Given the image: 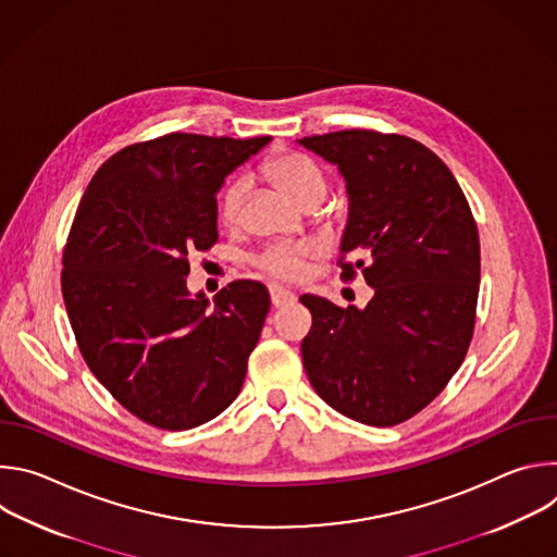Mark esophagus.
Here are the masks:
<instances>
[{
	"instance_id": "esophagus-1",
	"label": "esophagus",
	"mask_w": 557,
	"mask_h": 557,
	"mask_svg": "<svg viewBox=\"0 0 557 557\" xmlns=\"http://www.w3.org/2000/svg\"><path fill=\"white\" fill-rule=\"evenodd\" d=\"M269 293H271V301L275 308H282V306H288L295 301V293H290L288 288H284L280 284H271Z\"/></svg>"
}]
</instances>
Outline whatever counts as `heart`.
I'll return each instance as SVG.
<instances>
[{
	"label": "heart",
	"instance_id": "1",
	"mask_svg": "<svg viewBox=\"0 0 557 557\" xmlns=\"http://www.w3.org/2000/svg\"><path fill=\"white\" fill-rule=\"evenodd\" d=\"M264 176L299 209H312L320 205L329 191V176L320 163H314L310 156L288 151L282 156H275L273 161L267 163ZM247 196V181L233 178L218 196V220L224 226H233L240 220L243 202ZM306 249L301 247H273L267 249L258 264L267 273L282 277V280H295L306 260Z\"/></svg>",
	"mask_w": 557,
	"mask_h": 557
}]
</instances>
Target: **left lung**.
<instances>
[{
  "label": "left lung",
  "mask_w": 557,
  "mask_h": 557,
  "mask_svg": "<svg viewBox=\"0 0 557 557\" xmlns=\"http://www.w3.org/2000/svg\"><path fill=\"white\" fill-rule=\"evenodd\" d=\"M337 165L348 222L342 277L361 269L366 308L301 295L310 385L339 414L374 428L421 412L460 368L481 284L479 228L441 158L414 138L344 129L297 140Z\"/></svg>",
  "instance_id": "1"
}]
</instances>
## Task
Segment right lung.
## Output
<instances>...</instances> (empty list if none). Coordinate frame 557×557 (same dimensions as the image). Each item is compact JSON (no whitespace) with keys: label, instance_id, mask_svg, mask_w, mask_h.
<instances>
[{"label":"right lung","instance_id":"add662e5","mask_svg":"<svg viewBox=\"0 0 557 557\" xmlns=\"http://www.w3.org/2000/svg\"><path fill=\"white\" fill-rule=\"evenodd\" d=\"M269 140L174 132L136 143L78 202L61 271L70 326L92 374L153 428H198L240 394L269 290L237 280L209 304L187 288V258L215 245V194Z\"/></svg>","mask_w":557,"mask_h":557}]
</instances>
